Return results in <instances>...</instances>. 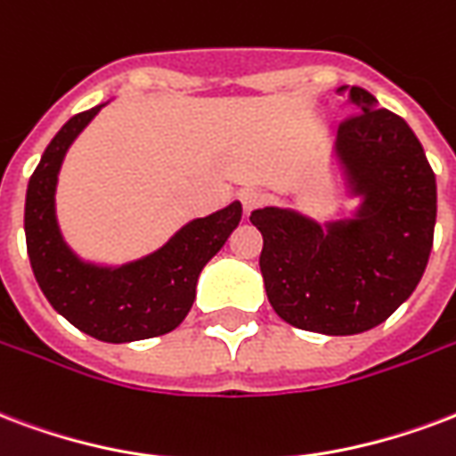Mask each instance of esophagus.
I'll return each mask as SVG.
<instances>
[{"mask_svg": "<svg viewBox=\"0 0 456 456\" xmlns=\"http://www.w3.org/2000/svg\"><path fill=\"white\" fill-rule=\"evenodd\" d=\"M242 208H245V214H252L255 208L265 207V194H259L256 190H245L240 194Z\"/></svg>", "mask_w": 456, "mask_h": 456, "instance_id": "1", "label": "esophagus"}]
</instances>
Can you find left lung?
<instances>
[{"instance_id": "1", "label": "left lung", "mask_w": 456, "mask_h": 456, "mask_svg": "<svg viewBox=\"0 0 456 456\" xmlns=\"http://www.w3.org/2000/svg\"><path fill=\"white\" fill-rule=\"evenodd\" d=\"M338 94L358 115L338 126L334 159L361 207L324 225L281 207L256 208L249 221L265 238L259 269L281 320L351 337L382 324L419 286L433 248L437 187L399 115L358 86Z\"/></svg>"}]
</instances>
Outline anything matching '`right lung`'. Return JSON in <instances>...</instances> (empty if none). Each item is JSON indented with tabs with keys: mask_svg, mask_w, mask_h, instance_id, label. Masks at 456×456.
Masks as SVG:
<instances>
[{
	"mask_svg": "<svg viewBox=\"0 0 456 456\" xmlns=\"http://www.w3.org/2000/svg\"><path fill=\"white\" fill-rule=\"evenodd\" d=\"M105 105V102H102ZM102 105L78 112L54 134L26 191V248L40 290L77 330L108 344L173 331L187 317L201 269L242 218L240 201L184 224L156 252L119 266L86 262L64 242L54 214L61 160Z\"/></svg>",
	"mask_w": 456,
	"mask_h": 456,
	"instance_id": "1",
	"label": "right lung"
}]
</instances>
